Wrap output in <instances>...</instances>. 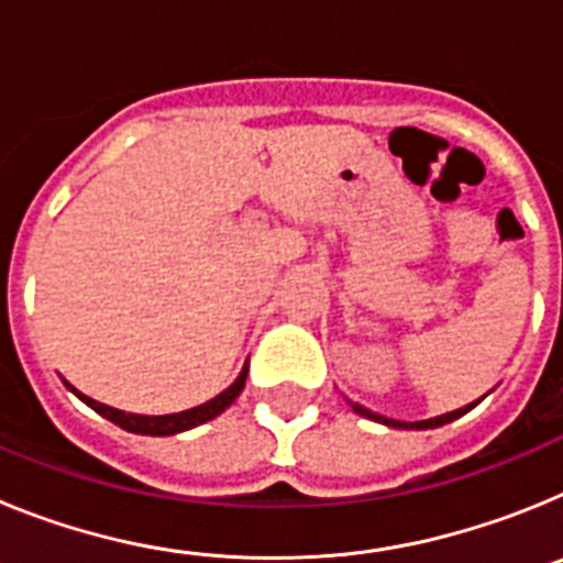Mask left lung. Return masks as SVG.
<instances>
[{
    "instance_id": "obj_1",
    "label": "left lung",
    "mask_w": 563,
    "mask_h": 563,
    "mask_svg": "<svg viewBox=\"0 0 563 563\" xmlns=\"http://www.w3.org/2000/svg\"><path fill=\"white\" fill-rule=\"evenodd\" d=\"M482 400V397H479ZM476 400V402H479ZM352 406V411L361 417H366V420H375V422H383V426H389V429H402V431H426V429H440V426H445V422H454L460 420L462 415H467V411L474 409L476 402H467L465 409H456V411H449V415H440V417H431V420H417V422H406V420H391V417H383L377 415V411H369L366 406H361V402H352L346 400Z\"/></svg>"
}]
</instances>
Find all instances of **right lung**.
Here are the masks:
<instances>
[{"mask_svg":"<svg viewBox=\"0 0 563 563\" xmlns=\"http://www.w3.org/2000/svg\"><path fill=\"white\" fill-rule=\"evenodd\" d=\"M245 377H247V363L242 366V372H239L236 380H233L225 391H220V395L213 397V400L202 402V406H194V409L177 411V415H157V417L132 415V411L112 409V406H107V402L92 400V397H87L84 391H78L76 386H69L67 380H64V386H67V389L73 391L78 400L87 402L89 409H96L98 415L107 417V420H112L114 426H121L123 431H132V434H146V437H172V434H180V431L197 429V426L213 420V417H220L222 411H225L239 395H242V389H245Z\"/></svg>","mask_w":563,"mask_h":563,"instance_id":"obj_1","label":"right lung"}]
</instances>
